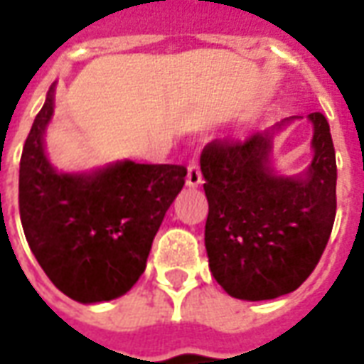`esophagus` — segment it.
Here are the masks:
<instances>
[{
	"label": "esophagus",
	"mask_w": 364,
	"mask_h": 364,
	"mask_svg": "<svg viewBox=\"0 0 364 364\" xmlns=\"http://www.w3.org/2000/svg\"><path fill=\"white\" fill-rule=\"evenodd\" d=\"M186 184L190 188H196L202 184V172H200V164H198V161H196V159H192V161H190V164H188Z\"/></svg>",
	"instance_id": "1"
}]
</instances>
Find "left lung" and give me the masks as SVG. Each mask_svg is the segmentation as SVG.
Listing matches in <instances>:
<instances>
[{"mask_svg":"<svg viewBox=\"0 0 364 364\" xmlns=\"http://www.w3.org/2000/svg\"><path fill=\"white\" fill-rule=\"evenodd\" d=\"M308 119L314 161L304 176H278L270 168L272 131L203 146L205 249L211 274L233 298L272 300L294 292L329 241L337 210L335 149L323 113Z\"/></svg>","mask_w":364,"mask_h":364,"instance_id":"left-lung-1","label":"left lung"}]
</instances>
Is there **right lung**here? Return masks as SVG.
<instances>
[{
    "label": "right lung",
    "instance_id": "obj_1",
    "mask_svg": "<svg viewBox=\"0 0 364 364\" xmlns=\"http://www.w3.org/2000/svg\"><path fill=\"white\" fill-rule=\"evenodd\" d=\"M53 95L50 86L23 146V231L60 292L82 304L113 300L145 272L153 239L186 182V168L125 161L92 174H58L43 146Z\"/></svg>",
    "mask_w": 364,
    "mask_h": 364
}]
</instances>
